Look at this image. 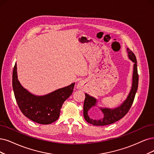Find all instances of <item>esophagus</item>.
Listing matches in <instances>:
<instances>
[{
    "label": "esophagus",
    "mask_w": 154,
    "mask_h": 154,
    "mask_svg": "<svg viewBox=\"0 0 154 154\" xmlns=\"http://www.w3.org/2000/svg\"><path fill=\"white\" fill-rule=\"evenodd\" d=\"M84 82L82 81H79L78 84H77V88L78 89H82V88H84Z\"/></svg>",
    "instance_id": "1"
}]
</instances>
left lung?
Returning <instances> with one entry per match:
<instances>
[{"label":"left lung","mask_w":154,"mask_h":154,"mask_svg":"<svg viewBox=\"0 0 154 154\" xmlns=\"http://www.w3.org/2000/svg\"><path fill=\"white\" fill-rule=\"evenodd\" d=\"M129 58L134 63L133 73V82L131 89L130 91L126 100L118 107L115 109H108V108H101L100 109L103 113V117L99 120H94L91 119L88 116V111L94 106L96 105L97 100L94 97L89 96L87 93H85L86 98L84 103V117L88 123L91 124L94 126H106L110 124L114 123L116 121L120 120L127 114L131 106L135 97V94L138 89V74L137 69V61L136 56L131 51L127 48Z\"/></svg>","instance_id":"8db88e82"}]
</instances>
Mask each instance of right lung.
Returning <instances> with one entry per match:
<instances>
[{"mask_svg": "<svg viewBox=\"0 0 154 154\" xmlns=\"http://www.w3.org/2000/svg\"><path fill=\"white\" fill-rule=\"evenodd\" d=\"M75 83L44 96H36L23 87L18 79L17 66L13 72V88L20 110L30 120L41 124H49L60 117L64 101L72 94Z\"/></svg>", "mask_w": 154, "mask_h": 154, "instance_id": "1", "label": "right lung"}]
</instances>
